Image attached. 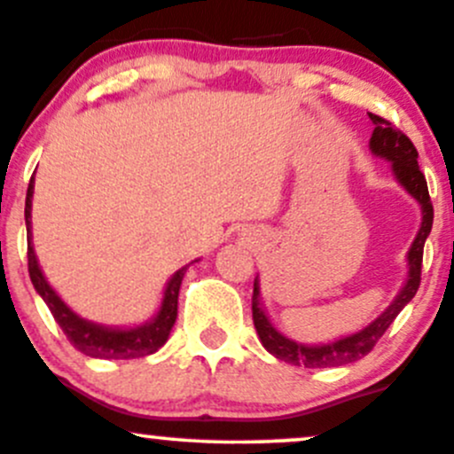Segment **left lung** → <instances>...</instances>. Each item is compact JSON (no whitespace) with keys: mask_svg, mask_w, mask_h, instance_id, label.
<instances>
[{"mask_svg":"<svg viewBox=\"0 0 454 454\" xmlns=\"http://www.w3.org/2000/svg\"><path fill=\"white\" fill-rule=\"evenodd\" d=\"M369 119L373 121L372 140V151L376 155H382L393 161V170L397 175L399 184L410 192L416 200L423 207V223H420V231L416 234L414 243H411L408 260H410V275L405 281L403 290H401L395 303L378 317L376 322H372L367 328H363L361 333H354L350 337H343L340 341L326 343V346H303V343H296L286 340L284 335H279L275 331L273 325L269 322V317L264 316V311L260 309L258 303V281H254V294H252V316H254V326H256L260 341L267 350L273 354L279 361L296 364V367H307V369H317V367H340V364H348L358 361V358L367 356L373 350V346L380 341V337L387 333V328L393 325L395 317L399 316V311L414 299L416 290L420 286V273H423V249L425 241L429 237L431 226H434V205H431L429 190H427V179L419 168V151H416L414 143L401 132L399 128H395L393 123L387 121L384 117L369 113Z\"/></svg>","mask_w":454,"mask_h":454,"instance_id":"1","label":"left lung"}]
</instances>
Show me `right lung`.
Segmentation results:
<instances>
[{
  "instance_id": "obj_1",
  "label": "right lung",
  "mask_w": 454,
  "mask_h": 454,
  "mask_svg": "<svg viewBox=\"0 0 454 454\" xmlns=\"http://www.w3.org/2000/svg\"><path fill=\"white\" fill-rule=\"evenodd\" d=\"M31 194H34V176H31L27 198H25V223H27V226L31 217ZM27 269L34 288L38 290V294L43 296L44 303L49 305L55 322L61 326L67 341H70L78 352L93 358H126V361L128 358L149 356V354L158 352L166 343V340H168L170 328H173L176 320L179 288L185 275V269H181L176 270L173 279L168 281L164 293V303H161L158 316H155L153 320L138 328H129V331H114V328L91 325V322L78 317L74 311L55 294V290L46 284L43 270L38 267L34 247H31V237L27 239Z\"/></svg>"
}]
</instances>
